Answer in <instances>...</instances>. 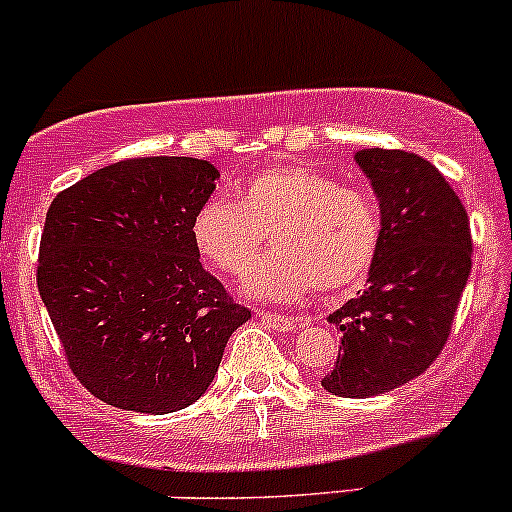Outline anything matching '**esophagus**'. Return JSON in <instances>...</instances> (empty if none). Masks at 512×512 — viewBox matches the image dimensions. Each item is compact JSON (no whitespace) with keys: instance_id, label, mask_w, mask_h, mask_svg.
<instances>
[{"instance_id":"obj_1","label":"esophagus","mask_w":512,"mask_h":512,"mask_svg":"<svg viewBox=\"0 0 512 512\" xmlns=\"http://www.w3.org/2000/svg\"><path fill=\"white\" fill-rule=\"evenodd\" d=\"M257 317L262 319V324H267L275 332H292L297 327V319L294 317H285V314H275V312H257Z\"/></svg>"}]
</instances>
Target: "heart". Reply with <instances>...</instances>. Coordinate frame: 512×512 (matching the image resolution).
<instances>
[{
	"label": "heart",
	"instance_id": "obj_1",
	"mask_svg": "<svg viewBox=\"0 0 512 512\" xmlns=\"http://www.w3.org/2000/svg\"><path fill=\"white\" fill-rule=\"evenodd\" d=\"M270 232L272 252L242 277V294L289 304L312 287L342 294L366 280L381 247V213L369 190L349 188L307 165L260 170L237 203L210 198L195 213L190 235L205 260L240 275Z\"/></svg>",
	"mask_w": 512,
	"mask_h": 512
}]
</instances>
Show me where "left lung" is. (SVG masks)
Returning <instances> with one entry per match:
<instances>
[{
  "mask_svg": "<svg viewBox=\"0 0 512 512\" xmlns=\"http://www.w3.org/2000/svg\"><path fill=\"white\" fill-rule=\"evenodd\" d=\"M354 160L381 210L369 287L329 314L342 354L322 386L344 399L399 389L436 361L471 275V227L456 190L414 153L364 148Z\"/></svg>",
  "mask_w": 512,
  "mask_h": 512,
  "instance_id": "left-lung-1",
  "label": "left lung"
}]
</instances>
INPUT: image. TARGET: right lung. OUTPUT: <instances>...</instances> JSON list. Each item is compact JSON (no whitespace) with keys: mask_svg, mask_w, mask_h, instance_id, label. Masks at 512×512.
I'll list each match as a JSON object with an SVG mask.
<instances>
[{"mask_svg":"<svg viewBox=\"0 0 512 512\" xmlns=\"http://www.w3.org/2000/svg\"><path fill=\"white\" fill-rule=\"evenodd\" d=\"M218 175L198 158L121 160L61 190L46 213L41 302L76 379L116 409L160 416L198 401L250 319L190 235Z\"/></svg>","mask_w":512,"mask_h":512,"instance_id":"right-lung-1","label":"right lung"}]
</instances>
